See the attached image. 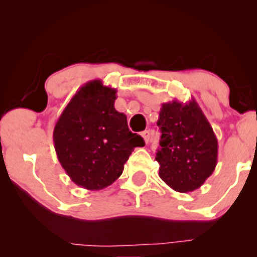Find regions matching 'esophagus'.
<instances>
[{
    "label": "esophagus",
    "mask_w": 257,
    "mask_h": 257,
    "mask_svg": "<svg viewBox=\"0 0 257 257\" xmlns=\"http://www.w3.org/2000/svg\"><path fill=\"white\" fill-rule=\"evenodd\" d=\"M141 137L144 138V140H145L146 144H149L150 141H151V137H150V131H144L141 133Z\"/></svg>",
    "instance_id": "34e87169"
}]
</instances>
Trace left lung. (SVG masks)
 Segmentation results:
<instances>
[{"mask_svg":"<svg viewBox=\"0 0 257 257\" xmlns=\"http://www.w3.org/2000/svg\"><path fill=\"white\" fill-rule=\"evenodd\" d=\"M159 178L174 191L186 193L199 188L217 163V139L196 100L162 104Z\"/></svg>","mask_w":257,"mask_h":257,"instance_id":"8db88e82","label":"left lung"}]
</instances>
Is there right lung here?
I'll list each match as a JSON object with an SVG mask.
<instances>
[{"label":"right lung","mask_w":257,"mask_h":257,"mask_svg":"<svg viewBox=\"0 0 257 257\" xmlns=\"http://www.w3.org/2000/svg\"><path fill=\"white\" fill-rule=\"evenodd\" d=\"M117 90L100 79L87 82L57 120L53 141L61 167L77 186L99 191L122 175L135 147L145 145L114 108Z\"/></svg>","instance_id":"1"}]
</instances>
